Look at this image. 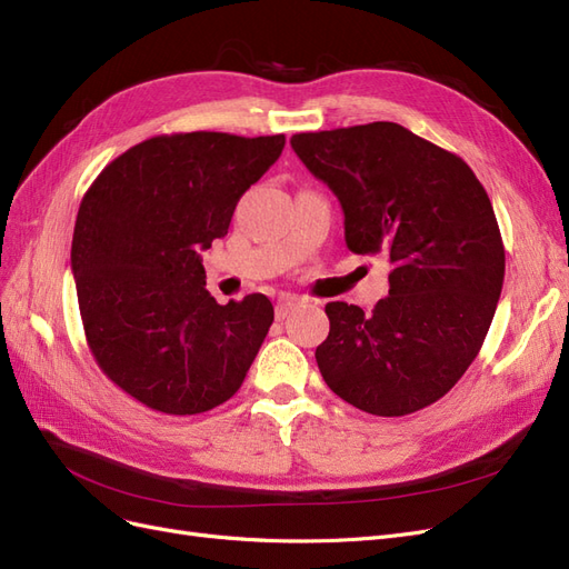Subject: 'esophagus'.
I'll return each instance as SVG.
<instances>
[{"label": "esophagus", "mask_w": 569, "mask_h": 569, "mask_svg": "<svg viewBox=\"0 0 569 569\" xmlns=\"http://www.w3.org/2000/svg\"><path fill=\"white\" fill-rule=\"evenodd\" d=\"M298 305H300V300H298V298H283V300H279V302H277V319H279V321L288 319V317H290V311L296 309Z\"/></svg>", "instance_id": "1"}]
</instances>
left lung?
<instances>
[{"mask_svg": "<svg viewBox=\"0 0 569 569\" xmlns=\"http://www.w3.org/2000/svg\"><path fill=\"white\" fill-rule=\"evenodd\" d=\"M292 151L338 196L345 243L382 254L390 296L363 315L328 302L319 371L347 405L407 416L461 380L497 311L506 250L491 200L463 158L397 122L300 132Z\"/></svg>", "mask_w": 569, "mask_h": 569, "instance_id": "8db88e82", "label": "left lung"}]
</instances>
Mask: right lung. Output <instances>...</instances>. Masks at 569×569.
Returning a JSON list of instances; mask_svg holds the SVG:
<instances>
[{"mask_svg":"<svg viewBox=\"0 0 569 569\" xmlns=\"http://www.w3.org/2000/svg\"><path fill=\"white\" fill-rule=\"evenodd\" d=\"M283 146V134H158L87 189L70 250L84 338L143 407L193 416L241 388L273 307L262 292L219 305L198 250L227 236L238 200Z\"/></svg>","mask_w":569,"mask_h":569,"instance_id":"add662e5","label":"right lung"}]
</instances>
